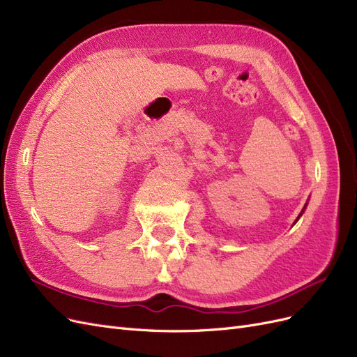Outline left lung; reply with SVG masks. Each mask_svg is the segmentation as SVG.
Segmentation results:
<instances>
[{"instance_id":"8db88e82","label":"left lung","mask_w":357,"mask_h":357,"mask_svg":"<svg viewBox=\"0 0 357 357\" xmlns=\"http://www.w3.org/2000/svg\"><path fill=\"white\" fill-rule=\"evenodd\" d=\"M304 209H305V206H304ZM304 209H303V211H301V213H300V215H298V218H300V216H301V215H303V212H304ZM298 218H296V221H298Z\"/></svg>"}]
</instances>
